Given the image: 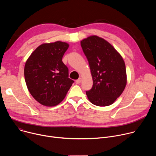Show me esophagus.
Returning <instances> with one entry per match:
<instances>
[{
	"instance_id": "esophagus-1",
	"label": "esophagus",
	"mask_w": 156,
	"mask_h": 156,
	"mask_svg": "<svg viewBox=\"0 0 156 156\" xmlns=\"http://www.w3.org/2000/svg\"><path fill=\"white\" fill-rule=\"evenodd\" d=\"M81 82V78H80L77 80H76V84H80Z\"/></svg>"
}]
</instances>
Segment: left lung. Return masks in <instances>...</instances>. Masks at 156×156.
Wrapping results in <instances>:
<instances>
[{
    "label": "left lung",
    "mask_w": 156,
    "mask_h": 156,
    "mask_svg": "<svg viewBox=\"0 0 156 156\" xmlns=\"http://www.w3.org/2000/svg\"><path fill=\"white\" fill-rule=\"evenodd\" d=\"M89 63L93 85L86 94L95 105L112 104L123 93L126 84L125 62L110 43L96 36L81 41Z\"/></svg>",
    "instance_id": "1"
}]
</instances>
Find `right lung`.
<instances>
[{"label":"right lung","mask_w":156,"mask_h":156,"mask_svg":"<svg viewBox=\"0 0 156 156\" xmlns=\"http://www.w3.org/2000/svg\"><path fill=\"white\" fill-rule=\"evenodd\" d=\"M69 45L57 41L41 44L31 54L25 66V79L32 96L40 104L54 106L65 97L74 81L62 57Z\"/></svg>","instance_id":"add662e5"}]
</instances>
